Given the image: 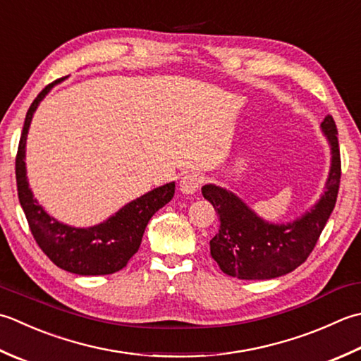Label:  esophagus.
I'll return each mask as SVG.
<instances>
[{
	"label": "esophagus",
	"instance_id": "esophagus-1",
	"mask_svg": "<svg viewBox=\"0 0 361 361\" xmlns=\"http://www.w3.org/2000/svg\"><path fill=\"white\" fill-rule=\"evenodd\" d=\"M202 186V176L199 173H186L180 181V190L183 194H195Z\"/></svg>",
	"mask_w": 361,
	"mask_h": 361
}]
</instances>
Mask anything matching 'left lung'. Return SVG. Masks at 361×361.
<instances>
[{
	"label": "left lung",
	"instance_id": "1",
	"mask_svg": "<svg viewBox=\"0 0 361 361\" xmlns=\"http://www.w3.org/2000/svg\"><path fill=\"white\" fill-rule=\"evenodd\" d=\"M321 131L330 147L326 186L319 200L294 221L269 222L230 189L211 183L202 188L203 197L221 219V227L209 241V249L224 274L241 280L277 279L293 272L312 253L335 208L341 178L334 117L322 120Z\"/></svg>",
	"mask_w": 361,
	"mask_h": 361
}]
</instances>
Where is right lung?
Listing matches in <instances>:
<instances>
[{
	"label": "right lung",
	"mask_w": 361,
	"mask_h": 361,
	"mask_svg": "<svg viewBox=\"0 0 361 361\" xmlns=\"http://www.w3.org/2000/svg\"><path fill=\"white\" fill-rule=\"evenodd\" d=\"M63 80L66 78L48 84L26 112L16 161L18 200L35 243L56 266L82 277L114 274L123 269L130 258L139 250L152 216L172 200L175 181L148 190L144 195L123 204L106 221L90 227H72L49 216L34 197L27 181L25 162L26 140L34 112L51 89Z\"/></svg>",
	"instance_id": "1"
}]
</instances>
